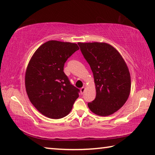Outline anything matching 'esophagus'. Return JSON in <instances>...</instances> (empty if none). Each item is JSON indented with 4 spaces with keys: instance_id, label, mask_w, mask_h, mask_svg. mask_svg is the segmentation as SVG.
Returning <instances> with one entry per match:
<instances>
[{
    "instance_id": "obj_1",
    "label": "esophagus",
    "mask_w": 155,
    "mask_h": 155,
    "mask_svg": "<svg viewBox=\"0 0 155 155\" xmlns=\"http://www.w3.org/2000/svg\"><path fill=\"white\" fill-rule=\"evenodd\" d=\"M85 87H83L82 88H81V94H83L84 92H85Z\"/></svg>"
}]
</instances>
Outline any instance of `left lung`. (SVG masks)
<instances>
[{
  "label": "left lung",
  "instance_id": "obj_1",
  "mask_svg": "<svg viewBox=\"0 0 155 155\" xmlns=\"http://www.w3.org/2000/svg\"><path fill=\"white\" fill-rule=\"evenodd\" d=\"M94 74L96 96L88 107L99 116L112 114L127 100L131 91L128 67L119 52L106 43H78Z\"/></svg>",
  "mask_w": 155,
  "mask_h": 155
}]
</instances>
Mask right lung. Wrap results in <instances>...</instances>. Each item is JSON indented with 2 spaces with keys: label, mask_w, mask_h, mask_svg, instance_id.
I'll use <instances>...</instances> for the list:
<instances>
[{
  "label": "right lung",
  "mask_w": 155,
  "mask_h": 155,
  "mask_svg": "<svg viewBox=\"0 0 155 155\" xmlns=\"http://www.w3.org/2000/svg\"><path fill=\"white\" fill-rule=\"evenodd\" d=\"M79 47L76 43L49 41L36 49L27 66L25 85L33 106L42 114L58 119L71 111L79 89L70 84L64 64Z\"/></svg>",
  "instance_id": "obj_1"
}]
</instances>
